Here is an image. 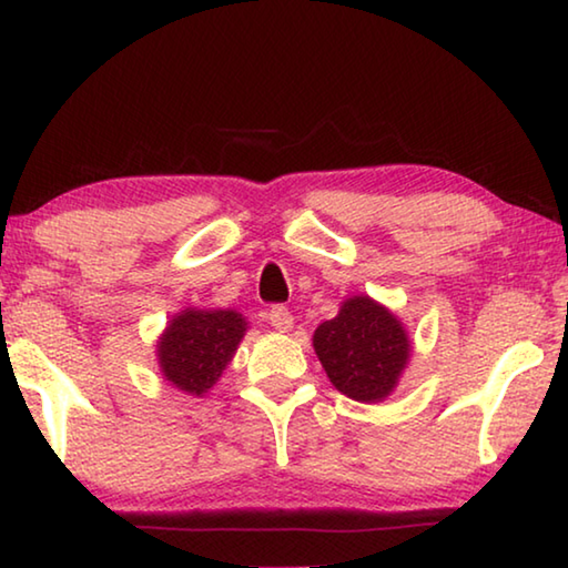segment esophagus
Masks as SVG:
<instances>
[{
	"label": "esophagus",
	"instance_id": "34e87169",
	"mask_svg": "<svg viewBox=\"0 0 568 568\" xmlns=\"http://www.w3.org/2000/svg\"><path fill=\"white\" fill-rule=\"evenodd\" d=\"M267 321H271L273 328L281 333H287L293 328V313L287 311L285 305H273L271 313H267Z\"/></svg>",
	"mask_w": 568,
	"mask_h": 568
}]
</instances>
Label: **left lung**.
<instances>
[{"mask_svg": "<svg viewBox=\"0 0 568 568\" xmlns=\"http://www.w3.org/2000/svg\"><path fill=\"white\" fill-rule=\"evenodd\" d=\"M313 348L333 386L361 403L388 398L410 358L403 323L368 295L348 297L333 321L321 323Z\"/></svg>", "mask_w": 568, "mask_h": 568, "instance_id": "obj_1", "label": "left lung"}]
</instances>
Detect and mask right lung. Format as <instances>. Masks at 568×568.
<instances>
[{"instance_id": "add662e5", "label": "right lung", "mask_w": 568, "mask_h": 568, "mask_svg": "<svg viewBox=\"0 0 568 568\" xmlns=\"http://www.w3.org/2000/svg\"><path fill=\"white\" fill-rule=\"evenodd\" d=\"M247 321L235 311H187L168 323L158 341V363L170 386L205 396L233 361Z\"/></svg>"}]
</instances>
